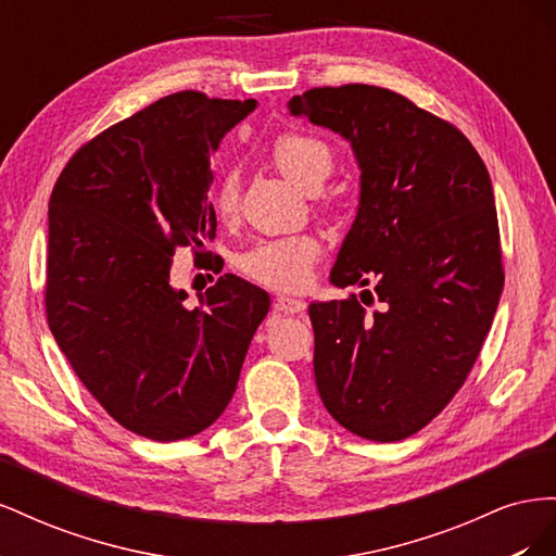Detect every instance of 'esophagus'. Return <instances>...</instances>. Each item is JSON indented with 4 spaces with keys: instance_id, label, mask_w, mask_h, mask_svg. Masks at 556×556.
Returning a JSON list of instances; mask_svg holds the SVG:
<instances>
[{
    "instance_id": "esophagus-1",
    "label": "esophagus",
    "mask_w": 556,
    "mask_h": 556,
    "mask_svg": "<svg viewBox=\"0 0 556 556\" xmlns=\"http://www.w3.org/2000/svg\"><path fill=\"white\" fill-rule=\"evenodd\" d=\"M274 308L280 311V313H288V315H296V313H304L306 311V304L301 299H294V296H276L274 301Z\"/></svg>"
}]
</instances>
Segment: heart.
Masks as SVG:
<instances>
[{
	"mask_svg": "<svg viewBox=\"0 0 556 556\" xmlns=\"http://www.w3.org/2000/svg\"><path fill=\"white\" fill-rule=\"evenodd\" d=\"M268 157L282 178L296 188L313 192L331 172V150L325 141L308 134L285 131L268 148ZM217 217L231 220L239 211V176L225 174L213 194ZM323 255V241L315 233H292V237L264 239L239 257V268L255 282L274 290H301L308 285L313 268Z\"/></svg>",
	"mask_w": 556,
	"mask_h": 556,
	"instance_id": "obj_1",
	"label": "heart"
}]
</instances>
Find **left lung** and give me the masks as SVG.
<instances>
[{"instance_id":"left-lung-1","label":"left lung","mask_w":556,"mask_h":556,"mask_svg":"<svg viewBox=\"0 0 556 556\" xmlns=\"http://www.w3.org/2000/svg\"><path fill=\"white\" fill-rule=\"evenodd\" d=\"M290 115L343 137L359 166L355 223L336 255V288L315 301V384L329 415L366 441H403L457 394L503 290L494 190L464 134L376 86L315 88ZM369 299L366 300L365 296Z\"/></svg>"}]
</instances>
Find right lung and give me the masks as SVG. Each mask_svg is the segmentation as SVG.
I'll list each match as a JSON object with an SVG mask.
<instances>
[{
	"label": "right lung",
	"mask_w": 556,
	"mask_h": 556,
	"mask_svg": "<svg viewBox=\"0 0 556 556\" xmlns=\"http://www.w3.org/2000/svg\"><path fill=\"white\" fill-rule=\"evenodd\" d=\"M255 106L164 97L83 146L48 201V327L104 410L150 441L190 439L225 413L271 306L225 274L188 308L169 276L176 248L213 241L211 153Z\"/></svg>",
	"instance_id": "1"
}]
</instances>
